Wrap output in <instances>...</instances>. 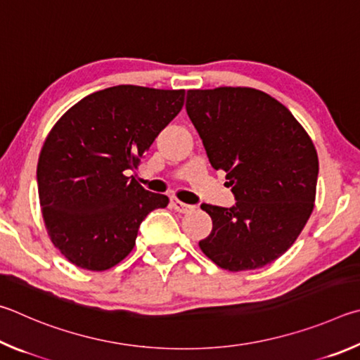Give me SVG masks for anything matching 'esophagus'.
<instances>
[{
  "label": "esophagus",
  "mask_w": 360,
  "mask_h": 360,
  "mask_svg": "<svg viewBox=\"0 0 360 360\" xmlns=\"http://www.w3.org/2000/svg\"><path fill=\"white\" fill-rule=\"evenodd\" d=\"M170 205H172V209L179 213H188L194 209L193 205L181 202V200H179L176 198H170Z\"/></svg>",
  "instance_id": "34e87169"
}]
</instances>
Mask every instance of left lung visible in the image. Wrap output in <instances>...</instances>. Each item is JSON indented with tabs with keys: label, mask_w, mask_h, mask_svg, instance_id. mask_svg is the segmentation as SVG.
Listing matches in <instances>:
<instances>
[{
	"label": "left lung",
	"mask_w": 360,
	"mask_h": 360,
	"mask_svg": "<svg viewBox=\"0 0 360 360\" xmlns=\"http://www.w3.org/2000/svg\"><path fill=\"white\" fill-rule=\"evenodd\" d=\"M186 112L237 200L231 209L200 205L213 223L199 242L202 253L231 272L278 259L314 207L319 162L310 136L285 105L255 88L188 90Z\"/></svg>",
	"instance_id": "obj_1"
}]
</instances>
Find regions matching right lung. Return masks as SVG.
Segmentation results:
<instances>
[{
    "label": "right lung",
    "mask_w": 360,
    "mask_h": 360,
    "mask_svg": "<svg viewBox=\"0 0 360 360\" xmlns=\"http://www.w3.org/2000/svg\"><path fill=\"white\" fill-rule=\"evenodd\" d=\"M184 103L185 90L117 85L80 99L50 129L37 193L50 240L74 266H117L134 248L143 218L167 207V196L143 190L126 172L137 169Z\"/></svg>",
    "instance_id": "right-lung-1"
}]
</instances>
